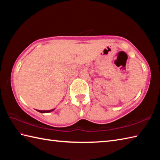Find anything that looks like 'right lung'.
<instances>
[{"mask_svg":"<svg viewBox=\"0 0 160 160\" xmlns=\"http://www.w3.org/2000/svg\"><path fill=\"white\" fill-rule=\"evenodd\" d=\"M55 109H52V110H48V111H40V110H37L38 112H40V113H49V112H52L53 111H54Z\"/></svg>","mask_w":160,"mask_h":160,"instance_id":"obj_1","label":"right lung"}]
</instances>
